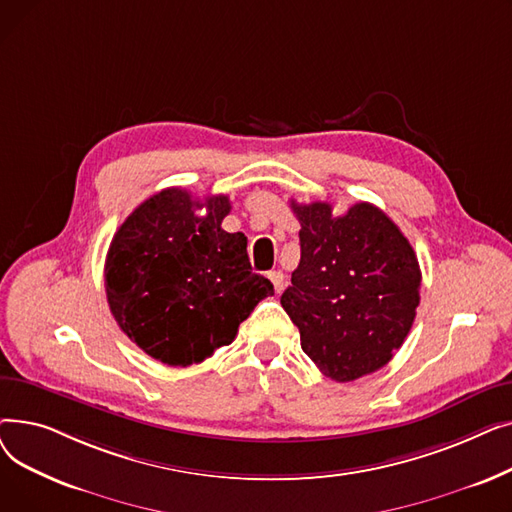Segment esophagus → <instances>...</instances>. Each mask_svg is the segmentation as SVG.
I'll use <instances>...</instances> for the list:
<instances>
[{"instance_id": "1", "label": "esophagus", "mask_w": 512, "mask_h": 512, "mask_svg": "<svg viewBox=\"0 0 512 512\" xmlns=\"http://www.w3.org/2000/svg\"><path fill=\"white\" fill-rule=\"evenodd\" d=\"M267 278L272 280L276 292H282V290H284V274H282V272H270V274H267Z\"/></svg>"}]
</instances>
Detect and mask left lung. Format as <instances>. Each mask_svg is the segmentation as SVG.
Returning a JSON list of instances; mask_svg holds the SVG:
<instances>
[{"label": "left lung", "instance_id": "left-lung-1", "mask_svg": "<svg viewBox=\"0 0 512 512\" xmlns=\"http://www.w3.org/2000/svg\"><path fill=\"white\" fill-rule=\"evenodd\" d=\"M290 207L301 222V261L280 303L303 351L336 382L382 369L411 332L419 305L411 242L371 203L342 215L324 201Z\"/></svg>", "mask_w": 512, "mask_h": 512}]
</instances>
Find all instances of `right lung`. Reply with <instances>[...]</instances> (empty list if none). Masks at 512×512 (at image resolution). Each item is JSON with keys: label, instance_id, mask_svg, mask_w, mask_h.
<instances>
[{"label": "right lung", "instance_id": "add662e5", "mask_svg": "<svg viewBox=\"0 0 512 512\" xmlns=\"http://www.w3.org/2000/svg\"><path fill=\"white\" fill-rule=\"evenodd\" d=\"M206 213L201 216L200 211ZM230 199L164 188L134 209L105 257L107 303L120 330L172 367L230 344L272 282L253 274L247 236L226 232Z\"/></svg>", "mask_w": 512, "mask_h": 512}]
</instances>
